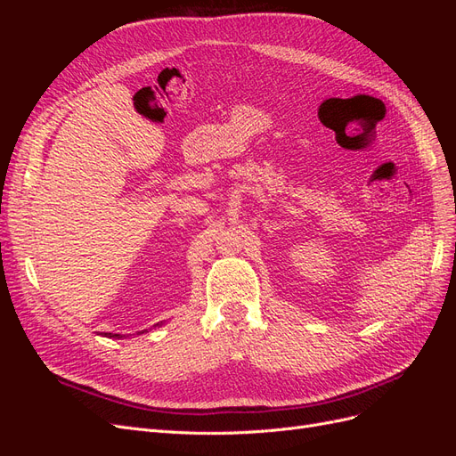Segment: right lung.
I'll return each mask as SVG.
<instances>
[{
  "mask_svg": "<svg viewBox=\"0 0 456 456\" xmlns=\"http://www.w3.org/2000/svg\"><path fill=\"white\" fill-rule=\"evenodd\" d=\"M104 337H108V338H119V335H114V333H104Z\"/></svg>",
  "mask_w": 456,
  "mask_h": 456,
  "instance_id": "add662e5",
  "label": "right lung"
}]
</instances>
